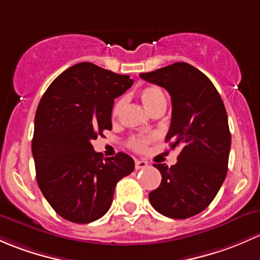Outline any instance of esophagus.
<instances>
[{"label":"esophagus","mask_w":260,"mask_h":260,"mask_svg":"<svg viewBox=\"0 0 260 260\" xmlns=\"http://www.w3.org/2000/svg\"><path fill=\"white\" fill-rule=\"evenodd\" d=\"M146 167H148V161H145V160H136L135 161L136 170L144 169V168H146Z\"/></svg>","instance_id":"esophagus-1"}]
</instances>
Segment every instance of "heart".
Segmentation results:
<instances>
[{"label": "heart", "mask_w": 260, "mask_h": 260, "mask_svg": "<svg viewBox=\"0 0 260 260\" xmlns=\"http://www.w3.org/2000/svg\"><path fill=\"white\" fill-rule=\"evenodd\" d=\"M140 98L141 100H143L144 105H145L149 110L154 109L155 106L159 103H161V101H165L164 92L156 86H148L145 87V89L141 90ZM121 105L122 100H117L116 103H115L114 108H112V116H116V115L119 114ZM151 139L152 138H145V136H133V138H130L129 141H127V145H129L130 149L135 150V151H143V150H145L146 145H148L149 141L151 140Z\"/></svg>", "instance_id": "b5f03b06"}]
</instances>
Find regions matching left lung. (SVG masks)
I'll return each mask as SVG.
<instances>
[{
  "label": "left lung",
  "mask_w": 260,
  "mask_h": 260,
  "mask_svg": "<svg viewBox=\"0 0 260 260\" xmlns=\"http://www.w3.org/2000/svg\"><path fill=\"white\" fill-rule=\"evenodd\" d=\"M140 77L170 93L173 111L165 141L170 149L180 148L175 165L154 164L161 183L149 200L168 218H190L213 202L225 180L232 136L223 100L213 82L186 62Z\"/></svg>",
  "instance_id": "8db88e82"
}]
</instances>
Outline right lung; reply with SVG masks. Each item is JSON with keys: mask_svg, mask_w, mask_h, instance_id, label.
I'll return each mask as SVG.
<instances>
[{"mask_svg": "<svg viewBox=\"0 0 260 260\" xmlns=\"http://www.w3.org/2000/svg\"><path fill=\"white\" fill-rule=\"evenodd\" d=\"M133 82L129 75L80 62L56 77L40 100L32 139L36 180L66 220L87 224L105 215L117 181L134 171L127 154L103 160L91 144L112 129L114 99Z\"/></svg>", "mask_w": 260, "mask_h": 260, "instance_id": "1", "label": "right lung"}]
</instances>
